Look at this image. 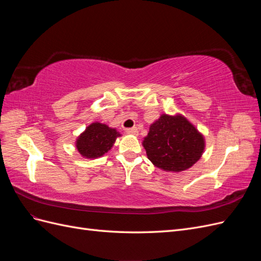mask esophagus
<instances>
[{
	"label": "esophagus",
	"mask_w": 261,
	"mask_h": 261,
	"mask_svg": "<svg viewBox=\"0 0 261 261\" xmlns=\"http://www.w3.org/2000/svg\"><path fill=\"white\" fill-rule=\"evenodd\" d=\"M126 133L129 134V135H134V136H138V128L137 127H133V128H128L126 129Z\"/></svg>",
	"instance_id": "1"
}]
</instances>
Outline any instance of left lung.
Wrapping results in <instances>:
<instances>
[{
    "mask_svg": "<svg viewBox=\"0 0 261 261\" xmlns=\"http://www.w3.org/2000/svg\"><path fill=\"white\" fill-rule=\"evenodd\" d=\"M143 146L154 167L167 172H181L200 159L206 140L185 115L163 113L150 125Z\"/></svg>",
    "mask_w": 261,
    "mask_h": 261,
    "instance_id": "left-lung-1",
    "label": "left lung"
}]
</instances>
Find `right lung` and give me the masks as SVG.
<instances>
[{
	"label": "right lung",
	"mask_w": 261,
	"mask_h": 261,
	"mask_svg": "<svg viewBox=\"0 0 261 261\" xmlns=\"http://www.w3.org/2000/svg\"><path fill=\"white\" fill-rule=\"evenodd\" d=\"M121 136L115 127L93 122L76 138L75 148L85 159H98L110 151L116 139Z\"/></svg>",
	"instance_id": "right-lung-1"
}]
</instances>
